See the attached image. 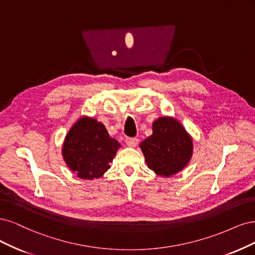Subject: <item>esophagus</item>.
Wrapping results in <instances>:
<instances>
[{"instance_id":"esophagus-1","label":"esophagus","mask_w":255,"mask_h":255,"mask_svg":"<svg viewBox=\"0 0 255 255\" xmlns=\"http://www.w3.org/2000/svg\"><path fill=\"white\" fill-rule=\"evenodd\" d=\"M126 144L129 146V147H135L138 143V138L136 137H126Z\"/></svg>"}]
</instances>
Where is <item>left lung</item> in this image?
Returning <instances> with one entry per match:
<instances>
[{"mask_svg":"<svg viewBox=\"0 0 255 255\" xmlns=\"http://www.w3.org/2000/svg\"><path fill=\"white\" fill-rule=\"evenodd\" d=\"M147 166L155 174L169 177L183 169L193 154L192 137L180 123L168 117L152 124V134L139 144Z\"/></svg>","mask_w":255,"mask_h":255,"instance_id":"1","label":"left lung"}]
</instances>
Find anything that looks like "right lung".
I'll return each instance as SVG.
<instances>
[{
  "label": "right lung",
  "mask_w": 255,
  "mask_h": 255,
  "mask_svg": "<svg viewBox=\"0 0 255 255\" xmlns=\"http://www.w3.org/2000/svg\"><path fill=\"white\" fill-rule=\"evenodd\" d=\"M121 144L110 137L102 123L84 117L65 136L62 155L72 171L81 179L102 177L110 168Z\"/></svg>",
  "instance_id": "obj_1"
}]
</instances>
